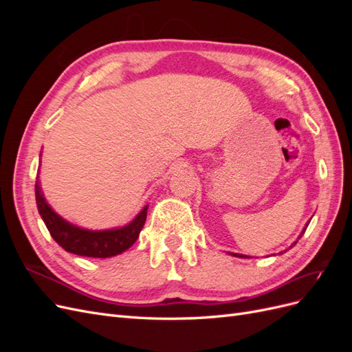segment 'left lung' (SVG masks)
Wrapping results in <instances>:
<instances>
[{
  "instance_id": "8db88e82",
  "label": "left lung",
  "mask_w": 352,
  "mask_h": 352,
  "mask_svg": "<svg viewBox=\"0 0 352 352\" xmlns=\"http://www.w3.org/2000/svg\"><path fill=\"white\" fill-rule=\"evenodd\" d=\"M302 233H304V232H302ZM295 243H296V242H295ZM295 243H294V245H295ZM232 255H235V257H243V255H239V254H232Z\"/></svg>"
}]
</instances>
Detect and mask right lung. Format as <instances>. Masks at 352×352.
<instances>
[{"label": "right lung", "mask_w": 352, "mask_h": 352, "mask_svg": "<svg viewBox=\"0 0 352 352\" xmlns=\"http://www.w3.org/2000/svg\"><path fill=\"white\" fill-rule=\"evenodd\" d=\"M35 195L38 211L47 229L50 230L51 236L66 251L76 255H83V257L107 258L126 251L132 247L138 236H140V232L142 230L146 220L148 206L144 207L136 219L124 228L102 232L85 230L70 225V223L63 220L52 211V208L47 204L45 198L42 197L38 182L35 184Z\"/></svg>", "instance_id": "add662e5"}]
</instances>
